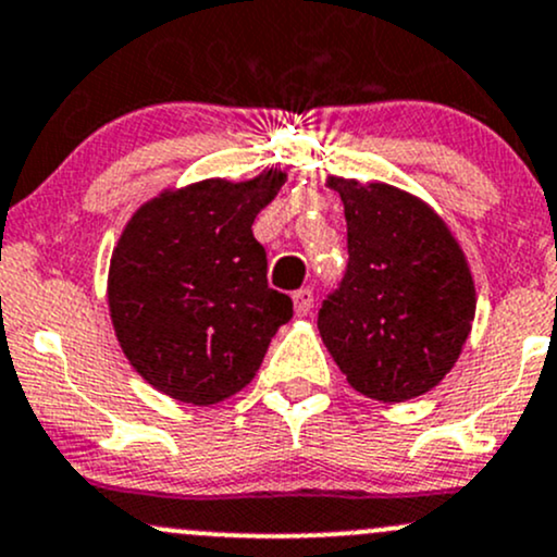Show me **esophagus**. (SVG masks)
<instances>
[{"mask_svg":"<svg viewBox=\"0 0 557 557\" xmlns=\"http://www.w3.org/2000/svg\"><path fill=\"white\" fill-rule=\"evenodd\" d=\"M311 307H314V293L309 288H301L293 293V309H296L298 317H307Z\"/></svg>","mask_w":557,"mask_h":557,"instance_id":"esophagus-1","label":"esophagus"}]
</instances>
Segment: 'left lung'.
<instances>
[{
	"label": "left lung",
	"mask_w": 557,
	"mask_h": 557,
	"mask_svg": "<svg viewBox=\"0 0 557 557\" xmlns=\"http://www.w3.org/2000/svg\"><path fill=\"white\" fill-rule=\"evenodd\" d=\"M344 200L348 267L322 304V344L354 391L407 401L444 381L475 317L466 250L425 200L386 182L327 176Z\"/></svg>",
	"instance_id": "8db88e82"
}]
</instances>
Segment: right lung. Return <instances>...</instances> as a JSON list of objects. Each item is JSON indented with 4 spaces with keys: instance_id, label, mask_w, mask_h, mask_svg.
<instances>
[{
    "instance_id": "right-lung-1",
    "label": "right lung",
    "mask_w": 557,
    "mask_h": 557,
    "mask_svg": "<svg viewBox=\"0 0 557 557\" xmlns=\"http://www.w3.org/2000/svg\"><path fill=\"white\" fill-rule=\"evenodd\" d=\"M288 174L169 187L139 206L110 256L108 309L121 351L152 388L209 407L253 381L293 301L267 285L253 219Z\"/></svg>"
}]
</instances>
